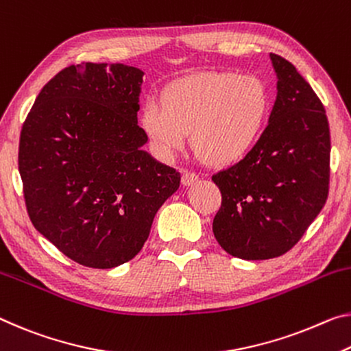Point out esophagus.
I'll list each match as a JSON object with an SVG mask.
<instances>
[{"label": "esophagus", "mask_w": 351, "mask_h": 351, "mask_svg": "<svg viewBox=\"0 0 351 351\" xmlns=\"http://www.w3.org/2000/svg\"><path fill=\"white\" fill-rule=\"evenodd\" d=\"M197 181H198V175L192 173V171H186V173L182 175V178H181L182 186H187V187L189 186H193Z\"/></svg>", "instance_id": "34e87169"}]
</instances>
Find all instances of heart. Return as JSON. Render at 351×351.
Segmentation results:
<instances>
[{"label":"heart","instance_id":"heart-1","mask_svg":"<svg viewBox=\"0 0 351 351\" xmlns=\"http://www.w3.org/2000/svg\"><path fill=\"white\" fill-rule=\"evenodd\" d=\"M270 108L264 82L254 76L209 71L167 86L158 101H147L138 126L154 153L173 158L192 142L213 165L245 158L263 134Z\"/></svg>","mask_w":351,"mask_h":351}]
</instances>
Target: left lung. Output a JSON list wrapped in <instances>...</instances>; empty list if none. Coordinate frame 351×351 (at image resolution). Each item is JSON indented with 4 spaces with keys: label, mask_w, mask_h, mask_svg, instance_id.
<instances>
[{
    "label": "left lung",
    "mask_w": 351,
    "mask_h": 351,
    "mask_svg": "<svg viewBox=\"0 0 351 351\" xmlns=\"http://www.w3.org/2000/svg\"><path fill=\"white\" fill-rule=\"evenodd\" d=\"M276 99L269 126L245 158L213 176L221 208L213 231L245 261L285 254L324 208L330 182V126L319 97L295 66L271 54Z\"/></svg>",
    "instance_id": "left-lung-1"
}]
</instances>
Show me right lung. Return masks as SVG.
I'll use <instances>...</instances> for the list:
<instances>
[{
  "instance_id": "add662e5",
  "label": "right lung",
  "mask_w": 351,
  "mask_h": 351,
  "mask_svg": "<svg viewBox=\"0 0 351 351\" xmlns=\"http://www.w3.org/2000/svg\"><path fill=\"white\" fill-rule=\"evenodd\" d=\"M143 75L125 64L66 66L42 88L21 128L29 219L81 265L112 269L134 258L180 187L181 175L142 148Z\"/></svg>"
}]
</instances>
